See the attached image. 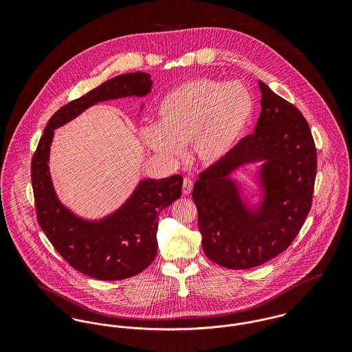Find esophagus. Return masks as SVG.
I'll use <instances>...</instances> for the list:
<instances>
[{
	"mask_svg": "<svg viewBox=\"0 0 352 352\" xmlns=\"http://www.w3.org/2000/svg\"><path fill=\"white\" fill-rule=\"evenodd\" d=\"M192 187H194V182L190 177H184V180H183V194L184 195L191 194Z\"/></svg>",
	"mask_w": 352,
	"mask_h": 352,
	"instance_id": "obj_1",
	"label": "esophagus"
}]
</instances>
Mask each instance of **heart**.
Wrapping results in <instances>:
<instances>
[{
	"label": "heart",
	"instance_id": "heart-1",
	"mask_svg": "<svg viewBox=\"0 0 352 352\" xmlns=\"http://www.w3.org/2000/svg\"><path fill=\"white\" fill-rule=\"evenodd\" d=\"M254 109L250 89L239 82L197 78L168 92L160 101L158 124L142 137L155 154L177 162L187 145L203 165L221 162L245 133Z\"/></svg>",
	"mask_w": 352,
	"mask_h": 352
}]
</instances>
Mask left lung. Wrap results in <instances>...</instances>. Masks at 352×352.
Returning <instances> with one entry per match:
<instances>
[{"label":"left lung","instance_id":"left-lung-1","mask_svg":"<svg viewBox=\"0 0 352 352\" xmlns=\"http://www.w3.org/2000/svg\"><path fill=\"white\" fill-rule=\"evenodd\" d=\"M261 112L254 133L199 173L192 199L206 256L230 270L257 267L289 248L310 211L317 151L298 108L257 81ZM260 163L253 197L232 173Z\"/></svg>","mask_w":352,"mask_h":352}]
</instances>
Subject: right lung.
<instances>
[{"instance_id":"add662e5","label":"right lung","mask_w":352,"mask_h":352,"mask_svg":"<svg viewBox=\"0 0 352 352\" xmlns=\"http://www.w3.org/2000/svg\"><path fill=\"white\" fill-rule=\"evenodd\" d=\"M151 87V74L126 73L67 102L51 116L32 157L31 179L42 230L73 268L99 280L131 278L151 265L157 253L158 215L180 198L183 177H144L116 210L98 219L84 218L63 204L54 188L49 165L54 131L98 102L144 98Z\"/></svg>"}]
</instances>
